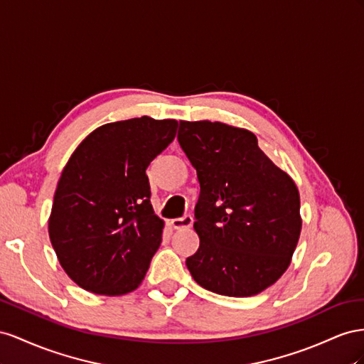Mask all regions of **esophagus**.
Returning a JSON list of instances; mask_svg holds the SVG:
<instances>
[{
    "label": "esophagus",
    "instance_id": "esophagus-1",
    "mask_svg": "<svg viewBox=\"0 0 364 364\" xmlns=\"http://www.w3.org/2000/svg\"><path fill=\"white\" fill-rule=\"evenodd\" d=\"M193 224V218L191 215H184L181 218H173L171 221V225L176 230H183V228H191Z\"/></svg>",
    "mask_w": 364,
    "mask_h": 364
}]
</instances>
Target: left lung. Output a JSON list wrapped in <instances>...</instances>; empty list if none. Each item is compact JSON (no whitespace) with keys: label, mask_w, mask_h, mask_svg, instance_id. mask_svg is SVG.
<instances>
[{"label":"left lung","mask_w":364,"mask_h":364,"mask_svg":"<svg viewBox=\"0 0 364 364\" xmlns=\"http://www.w3.org/2000/svg\"><path fill=\"white\" fill-rule=\"evenodd\" d=\"M178 143L201 188L193 223L200 248L186 259L192 277L221 296L259 294L291 262L302 230L297 186L247 129L181 120Z\"/></svg>","instance_id":"left-lung-1"}]
</instances>
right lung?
I'll use <instances>...</instances> for the list:
<instances>
[{"mask_svg": "<svg viewBox=\"0 0 364 364\" xmlns=\"http://www.w3.org/2000/svg\"><path fill=\"white\" fill-rule=\"evenodd\" d=\"M178 122L143 116L92 131L62 171L48 220L60 267L95 294L136 289L161 244L149 163L175 139Z\"/></svg>", "mask_w": 364, "mask_h": 364, "instance_id": "right-lung-1", "label": "right lung"}]
</instances>
